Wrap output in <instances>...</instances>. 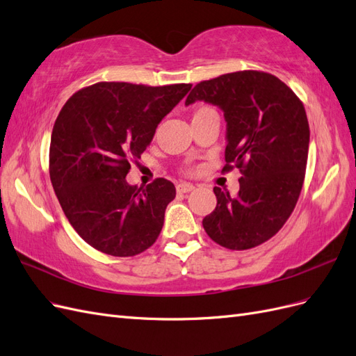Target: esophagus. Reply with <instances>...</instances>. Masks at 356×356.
<instances>
[{"label":"esophagus","instance_id":"34e87169","mask_svg":"<svg viewBox=\"0 0 356 356\" xmlns=\"http://www.w3.org/2000/svg\"><path fill=\"white\" fill-rule=\"evenodd\" d=\"M177 190L178 193H190L195 190V186L190 184V182H181V184L177 186Z\"/></svg>","mask_w":356,"mask_h":356}]
</instances>
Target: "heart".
Wrapping results in <instances>:
<instances>
[{"label": "heart", "mask_w": 356, "mask_h": 356, "mask_svg": "<svg viewBox=\"0 0 356 356\" xmlns=\"http://www.w3.org/2000/svg\"><path fill=\"white\" fill-rule=\"evenodd\" d=\"M209 111H213V110H212V108H209V106H200V108H197V110H196L195 115L202 114V113H209Z\"/></svg>", "instance_id": "obj_1"}]
</instances>
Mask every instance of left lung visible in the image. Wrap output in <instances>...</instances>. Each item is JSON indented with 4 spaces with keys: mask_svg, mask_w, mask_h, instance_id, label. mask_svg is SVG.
Instances as JSON below:
<instances>
[{
    "mask_svg": "<svg viewBox=\"0 0 356 356\" xmlns=\"http://www.w3.org/2000/svg\"><path fill=\"white\" fill-rule=\"evenodd\" d=\"M217 105L227 122L224 170H241L238 196L213 187L217 207L202 224L209 238L243 251L275 236L293 213L309 153L305 106L272 74L238 71L197 83L186 105Z\"/></svg>",
    "mask_w": 356,
    "mask_h": 356,
    "instance_id": "1",
    "label": "left lung"
}]
</instances>
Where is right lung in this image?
I'll use <instances>...</instances> for the list:
<instances>
[{"mask_svg": "<svg viewBox=\"0 0 356 356\" xmlns=\"http://www.w3.org/2000/svg\"><path fill=\"white\" fill-rule=\"evenodd\" d=\"M190 89L102 81L62 106L50 139L51 186L74 230L95 250L134 257L159 238L175 186L165 178L131 186L126 175Z\"/></svg>", "mask_w": 356, "mask_h": 356, "instance_id": "1", "label": "right lung"}]
</instances>
